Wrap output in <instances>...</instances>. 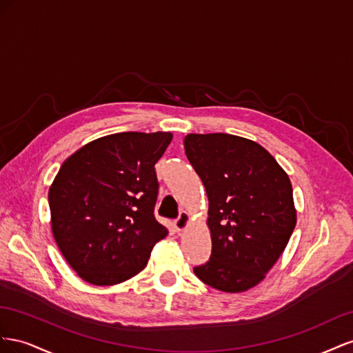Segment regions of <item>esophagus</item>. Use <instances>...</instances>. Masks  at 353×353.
<instances>
[{
	"label": "esophagus",
	"instance_id": "obj_1",
	"mask_svg": "<svg viewBox=\"0 0 353 353\" xmlns=\"http://www.w3.org/2000/svg\"><path fill=\"white\" fill-rule=\"evenodd\" d=\"M189 225H190V216L186 213V211H182L179 219L174 221V228L177 232H183L185 229H188Z\"/></svg>",
	"mask_w": 353,
	"mask_h": 353
}]
</instances>
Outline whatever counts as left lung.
Returning <instances> with one entry per match:
<instances>
[{
	"instance_id": "1",
	"label": "left lung",
	"mask_w": 353,
	"mask_h": 353,
	"mask_svg": "<svg viewBox=\"0 0 353 353\" xmlns=\"http://www.w3.org/2000/svg\"><path fill=\"white\" fill-rule=\"evenodd\" d=\"M183 145L208 196L211 257L195 275L219 291L243 293L265 279L296 228L290 177L245 137L190 133Z\"/></svg>"
}]
</instances>
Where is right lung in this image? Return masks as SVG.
I'll return each instance as SVG.
<instances>
[{
  "instance_id": "1",
  "label": "right lung",
  "mask_w": 353,
  "mask_h": 353,
  "mask_svg": "<svg viewBox=\"0 0 353 353\" xmlns=\"http://www.w3.org/2000/svg\"><path fill=\"white\" fill-rule=\"evenodd\" d=\"M173 134L125 132L79 148L48 189L52 232L65 260L93 285H115L148 265L167 236L154 207L157 161Z\"/></svg>"
}]
</instances>
